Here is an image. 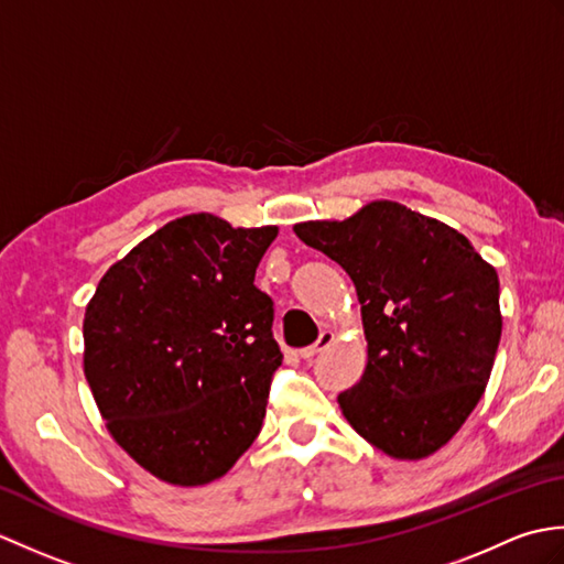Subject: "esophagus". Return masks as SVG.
<instances>
[{"label":"esophagus","instance_id":"obj_1","mask_svg":"<svg viewBox=\"0 0 564 564\" xmlns=\"http://www.w3.org/2000/svg\"><path fill=\"white\" fill-rule=\"evenodd\" d=\"M334 341V334L332 332H322L319 339L313 344V346H305V349H301V358H305V361H310V358H315L317 354H322L327 349V346H332Z\"/></svg>","mask_w":564,"mask_h":564}]
</instances>
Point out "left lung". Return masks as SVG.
Returning <instances> with one entry per match:
<instances>
[{"mask_svg": "<svg viewBox=\"0 0 564 564\" xmlns=\"http://www.w3.org/2000/svg\"><path fill=\"white\" fill-rule=\"evenodd\" d=\"M293 230L351 275L361 303L368 364L339 394L344 416L392 458L446 446L492 373L497 271L458 230L392 200Z\"/></svg>", "mask_w": 564, "mask_h": 564, "instance_id": "left-lung-1", "label": "left lung"}]
</instances>
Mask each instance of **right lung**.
I'll use <instances>...</instances> for the list:
<instances>
[{"label":"right lung","mask_w":564,"mask_h":564,"mask_svg":"<svg viewBox=\"0 0 564 564\" xmlns=\"http://www.w3.org/2000/svg\"><path fill=\"white\" fill-rule=\"evenodd\" d=\"M279 227L194 213L104 273L84 315V376L111 436L164 482L218 480L261 431L283 354L254 285Z\"/></svg>","instance_id":"obj_1"}]
</instances>
